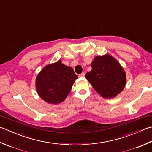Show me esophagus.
I'll use <instances>...</instances> for the list:
<instances>
[{
  "label": "esophagus",
  "mask_w": 152,
  "mask_h": 152,
  "mask_svg": "<svg viewBox=\"0 0 152 152\" xmlns=\"http://www.w3.org/2000/svg\"><path fill=\"white\" fill-rule=\"evenodd\" d=\"M85 76V74H84V72H82V74H80V75H79V77L80 78H83V77H84Z\"/></svg>",
  "instance_id": "obj_1"
}]
</instances>
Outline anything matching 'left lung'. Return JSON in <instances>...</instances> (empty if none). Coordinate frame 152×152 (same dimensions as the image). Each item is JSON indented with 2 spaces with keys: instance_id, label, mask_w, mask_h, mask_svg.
<instances>
[{
  "instance_id": "8db88e82",
  "label": "left lung",
  "mask_w": 152,
  "mask_h": 152,
  "mask_svg": "<svg viewBox=\"0 0 152 152\" xmlns=\"http://www.w3.org/2000/svg\"><path fill=\"white\" fill-rule=\"evenodd\" d=\"M91 70L86 78L103 98H114L124 90L126 77L124 68L109 54L97 56L91 63Z\"/></svg>"
}]
</instances>
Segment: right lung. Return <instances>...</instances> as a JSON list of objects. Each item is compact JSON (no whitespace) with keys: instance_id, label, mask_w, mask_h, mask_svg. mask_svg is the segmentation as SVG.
I'll return each mask as SVG.
<instances>
[{"instance_id":"add662e5","label":"right lung","mask_w":152,"mask_h":152,"mask_svg":"<svg viewBox=\"0 0 152 152\" xmlns=\"http://www.w3.org/2000/svg\"><path fill=\"white\" fill-rule=\"evenodd\" d=\"M77 78L72 68L59 60L47 65L37 74L35 79L36 91L45 102L60 103L69 94Z\"/></svg>"}]
</instances>
